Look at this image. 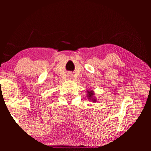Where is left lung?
I'll list each match as a JSON object with an SVG mask.
<instances>
[{
  "label": "left lung",
  "instance_id": "8db88e82",
  "mask_svg": "<svg viewBox=\"0 0 151 151\" xmlns=\"http://www.w3.org/2000/svg\"><path fill=\"white\" fill-rule=\"evenodd\" d=\"M87 92H88V97H89V99L92 98V97H93V92H92V91H87ZM93 101L94 102V101H95V99H93Z\"/></svg>",
  "mask_w": 151,
  "mask_h": 151
}]
</instances>
